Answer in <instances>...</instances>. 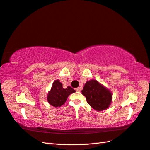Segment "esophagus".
<instances>
[{
	"instance_id": "34e87169",
	"label": "esophagus",
	"mask_w": 150,
	"mask_h": 150,
	"mask_svg": "<svg viewBox=\"0 0 150 150\" xmlns=\"http://www.w3.org/2000/svg\"><path fill=\"white\" fill-rule=\"evenodd\" d=\"M75 90H76V91H80V90H81V89H80V88H77L75 89Z\"/></svg>"
}]
</instances>
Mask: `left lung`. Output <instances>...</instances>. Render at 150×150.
Listing matches in <instances>:
<instances>
[{
	"label": "left lung",
	"mask_w": 150,
	"mask_h": 150,
	"mask_svg": "<svg viewBox=\"0 0 150 150\" xmlns=\"http://www.w3.org/2000/svg\"><path fill=\"white\" fill-rule=\"evenodd\" d=\"M81 92L89 105L96 110L107 109L112 102V93L96 80L87 81Z\"/></svg>",
	"instance_id": "obj_1"
}]
</instances>
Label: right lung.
I'll return each mask as SVG.
<instances>
[{
	"label": "right lung",
	"instance_id": "right-lung-1",
	"mask_svg": "<svg viewBox=\"0 0 150 150\" xmlns=\"http://www.w3.org/2000/svg\"><path fill=\"white\" fill-rule=\"evenodd\" d=\"M75 92L76 91L70 86L64 89L62 83L59 80H55L52 83L50 91L48 93L47 101L48 103L55 107H61L66 102L68 96Z\"/></svg>",
	"mask_w": 150,
	"mask_h": 150
}]
</instances>
